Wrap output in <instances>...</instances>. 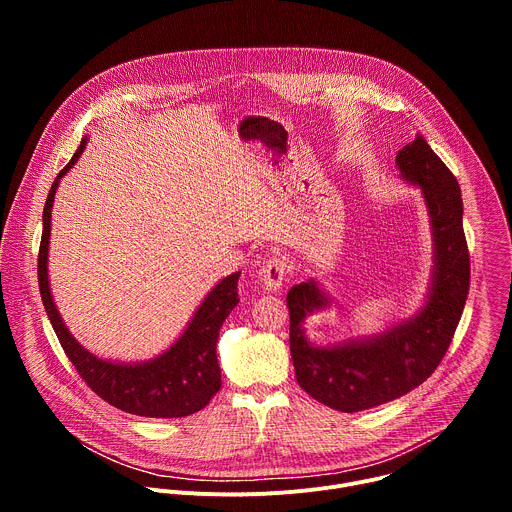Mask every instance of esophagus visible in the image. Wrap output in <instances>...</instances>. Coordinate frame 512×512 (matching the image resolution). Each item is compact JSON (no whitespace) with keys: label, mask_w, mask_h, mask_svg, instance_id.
I'll use <instances>...</instances> for the list:
<instances>
[{"label":"esophagus","mask_w":512,"mask_h":512,"mask_svg":"<svg viewBox=\"0 0 512 512\" xmlns=\"http://www.w3.org/2000/svg\"><path fill=\"white\" fill-rule=\"evenodd\" d=\"M261 281L265 285V289L269 291H277L289 273V263L285 257H271L265 261V265L261 267Z\"/></svg>","instance_id":"1"}]
</instances>
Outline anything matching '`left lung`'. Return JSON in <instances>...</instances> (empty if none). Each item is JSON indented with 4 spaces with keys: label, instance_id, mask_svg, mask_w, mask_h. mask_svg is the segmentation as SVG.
Returning <instances> with one entry per match:
<instances>
[{
    "label": "left lung",
    "instance_id": "1",
    "mask_svg": "<svg viewBox=\"0 0 512 512\" xmlns=\"http://www.w3.org/2000/svg\"><path fill=\"white\" fill-rule=\"evenodd\" d=\"M407 184L421 190L433 237L431 283L423 306L381 334L330 346L308 340V316L332 306L316 279L287 291L289 350L300 387L344 413L371 409L419 387L442 362L458 328L470 287V255L462 227V194L454 174L417 133L397 154Z\"/></svg>",
    "mask_w": 512,
    "mask_h": 512
}]
</instances>
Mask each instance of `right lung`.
<instances>
[{
	"mask_svg": "<svg viewBox=\"0 0 512 512\" xmlns=\"http://www.w3.org/2000/svg\"><path fill=\"white\" fill-rule=\"evenodd\" d=\"M87 141L89 139L83 137L75 156L60 170L44 204L42 241L38 253V283L44 310L68 360L75 364L83 381L109 405L131 415L156 419L192 415L206 407V403L221 389L216 340L225 318L239 304L237 283L241 271L227 275L208 291L178 340L156 358L143 362H117L89 352L62 322L48 281L54 194L62 176L79 162Z\"/></svg>",
	"mask_w": 512,
	"mask_h": 512,
	"instance_id": "obj_1",
	"label": "right lung"
}]
</instances>
